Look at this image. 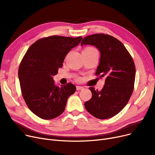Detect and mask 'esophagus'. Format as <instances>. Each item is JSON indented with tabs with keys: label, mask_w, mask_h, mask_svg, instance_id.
Returning a JSON list of instances; mask_svg holds the SVG:
<instances>
[{
	"label": "esophagus",
	"mask_w": 155,
	"mask_h": 155,
	"mask_svg": "<svg viewBox=\"0 0 155 155\" xmlns=\"http://www.w3.org/2000/svg\"><path fill=\"white\" fill-rule=\"evenodd\" d=\"M84 88L82 86H77V91H80V90H82Z\"/></svg>",
	"instance_id": "1"
}]
</instances>
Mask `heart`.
Instances as JSON below:
<instances>
[{"mask_svg": "<svg viewBox=\"0 0 155 155\" xmlns=\"http://www.w3.org/2000/svg\"><path fill=\"white\" fill-rule=\"evenodd\" d=\"M85 50H87V51H97V50H95V48H92V47H88V48H86L85 49Z\"/></svg>", "mask_w": 155, "mask_h": 155, "instance_id": "b5f03b06", "label": "heart"}]
</instances>
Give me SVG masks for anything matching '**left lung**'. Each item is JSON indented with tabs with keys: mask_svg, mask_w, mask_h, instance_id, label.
Segmentation results:
<instances>
[{
	"mask_svg": "<svg viewBox=\"0 0 155 155\" xmlns=\"http://www.w3.org/2000/svg\"><path fill=\"white\" fill-rule=\"evenodd\" d=\"M84 45L99 49L101 59L95 75L106 77L101 91L89 88L92 95L85 102V109L96 118H110L123 109L133 94L136 75L133 59L124 45L109 35L87 36L81 43Z\"/></svg>",
	"mask_w": 155,
	"mask_h": 155,
	"instance_id": "left-lung-1",
	"label": "left lung"
}]
</instances>
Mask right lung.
I'll use <instances>...</instances> for the list:
<instances>
[{
	"mask_svg": "<svg viewBox=\"0 0 155 155\" xmlns=\"http://www.w3.org/2000/svg\"><path fill=\"white\" fill-rule=\"evenodd\" d=\"M82 39V36L43 38L32 44L24 56L18 70L21 93L28 108L39 117L49 120L61 115L68 98L76 91L70 82L56 86L53 76Z\"/></svg>",
	"mask_w": 155,
	"mask_h": 155,
	"instance_id": "1",
	"label": "right lung"
}]
</instances>
